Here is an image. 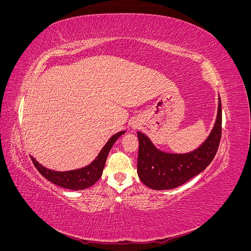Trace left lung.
Instances as JSON below:
<instances>
[{
	"label": "left lung",
	"mask_w": 251,
	"mask_h": 251,
	"mask_svg": "<svg viewBox=\"0 0 251 251\" xmlns=\"http://www.w3.org/2000/svg\"><path fill=\"white\" fill-rule=\"evenodd\" d=\"M222 134V107L219 96L214 127L201 146L185 154H171L158 150L148 136L137 132L139 141L137 173L143 184L156 191L182 185L203 172L216 156Z\"/></svg>",
	"instance_id": "1"
}]
</instances>
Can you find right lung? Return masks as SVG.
<instances>
[{
    "instance_id": "add662e5",
    "label": "right lung",
    "mask_w": 251,
    "mask_h": 251,
    "mask_svg": "<svg viewBox=\"0 0 251 251\" xmlns=\"http://www.w3.org/2000/svg\"><path fill=\"white\" fill-rule=\"evenodd\" d=\"M125 133L126 131H121L113 135L108 142L104 144V147L101 149L98 156L85 168L67 172H56L45 168V166L37 162L33 157H31V160L37 171L42 174V176L52 182V183L64 188L73 189V191H80V189L92 186L101 177L105 160H107L111 148L120 136Z\"/></svg>"
}]
</instances>
